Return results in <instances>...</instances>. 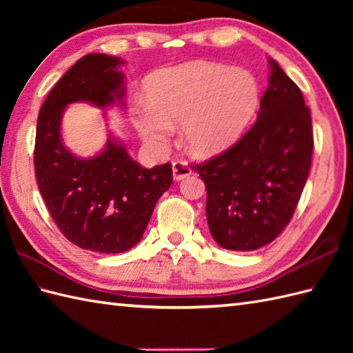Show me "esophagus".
Listing matches in <instances>:
<instances>
[{"label": "esophagus", "instance_id": "obj_1", "mask_svg": "<svg viewBox=\"0 0 353 353\" xmlns=\"http://www.w3.org/2000/svg\"><path fill=\"white\" fill-rule=\"evenodd\" d=\"M191 174V168L188 163L183 161H176L172 162V176H174L176 181H182V179L188 177Z\"/></svg>", "mask_w": 353, "mask_h": 353}]
</instances>
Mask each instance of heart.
Listing matches in <instances>:
<instances>
[{"instance_id": "b5f03b06", "label": "heart", "mask_w": 353, "mask_h": 353, "mask_svg": "<svg viewBox=\"0 0 353 353\" xmlns=\"http://www.w3.org/2000/svg\"><path fill=\"white\" fill-rule=\"evenodd\" d=\"M148 106L134 109V124L152 144H163L172 123H183L194 154L212 156L235 144L256 114L261 89L243 68L191 62L157 72L147 81Z\"/></svg>"}]
</instances>
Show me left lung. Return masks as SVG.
Masks as SVG:
<instances>
[{
	"label": "left lung",
	"mask_w": 353,
	"mask_h": 353,
	"mask_svg": "<svg viewBox=\"0 0 353 353\" xmlns=\"http://www.w3.org/2000/svg\"><path fill=\"white\" fill-rule=\"evenodd\" d=\"M270 70L256 123L223 153L192 165L206 185L209 230L228 250H256L279 236L310 174V108L274 61Z\"/></svg>",
	"instance_id": "1"
}]
</instances>
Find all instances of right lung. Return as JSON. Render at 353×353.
I'll return each mask as SVG.
<instances>
[{"instance_id": "add662e5", "label": "right lung", "mask_w": 353, "mask_h": 353, "mask_svg": "<svg viewBox=\"0 0 353 353\" xmlns=\"http://www.w3.org/2000/svg\"><path fill=\"white\" fill-rule=\"evenodd\" d=\"M121 63L108 54L81 57L52 86L36 127V182L51 219L68 241L99 253H121L139 243L157 200L172 183L171 163L142 168L112 138L89 159L62 144V114L70 103L106 108L124 95V76L117 70Z\"/></svg>"}]
</instances>
